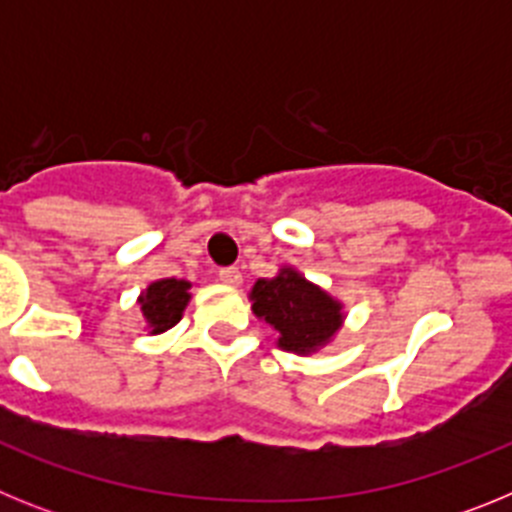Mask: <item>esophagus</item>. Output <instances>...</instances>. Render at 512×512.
Returning a JSON list of instances; mask_svg holds the SVG:
<instances>
[{
	"label": "esophagus",
	"instance_id": "34e87169",
	"mask_svg": "<svg viewBox=\"0 0 512 512\" xmlns=\"http://www.w3.org/2000/svg\"><path fill=\"white\" fill-rule=\"evenodd\" d=\"M220 282L228 284V287H241L243 274L235 266H228V269H220Z\"/></svg>",
	"mask_w": 512,
	"mask_h": 512
}]
</instances>
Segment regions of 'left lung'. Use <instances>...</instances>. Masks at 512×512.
Listing matches in <instances>:
<instances>
[{"instance_id": "obj_1", "label": "left lung", "mask_w": 512, "mask_h": 512, "mask_svg": "<svg viewBox=\"0 0 512 512\" xmlns=\"http://www.w3.org/2000/svg\"><path fill=\"white\" fill-rule=\"evenodd\" d=\"M248 300L253 315L274 330L277 346L297 356L318 354L338 336L346 320L343 302L295 266H282L277 277L256 279Z\"/></svg>"}]
</instances>
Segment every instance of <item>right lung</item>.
<instances>
[{"mask_svg": "<svg viewBox=\"0 0 512 512\" xmlns=\"http://www.w3.org/2000/svg\"><path fill=\"white\" fill-rule=\"evenodd\" d=\"M189 289H192V282L169 277L156 279V282H151L143 292H140L138 305L151 336L166 333V330L174 328V325L182 320L184 310H187L189 300H192Z\"/></svg>", "mask_w": 512, "mask_h": 512, "instance_id": "right-lung-1", "label": "right lung"}]
</instances>
